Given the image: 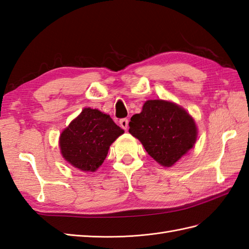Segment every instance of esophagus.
<instances>
[{
  "label": "esophagus",
  "instance_id": "34e87169",
  "mask_svg": "<svg viewBox=\"0 0 249 249\" xmlns=\"http://www.w3.org/2000/svg\"><path fill=\"white\" fill-rule=\"evenodd\" d=\"M120 126L122 127L124 130H126L127 127H128V119H121L120 120Z\"/></svg>",
  "mask_w": 249,
  "mask_h": 249
}]
</instances>
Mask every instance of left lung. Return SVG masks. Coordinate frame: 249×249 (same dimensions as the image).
<instances>
[{
    "mask_svg": "<svg viewBox=\"0 0 249 249\" xmlns=\"http://www.w3.org/2000/svg\"><path fill=\"white\" fill-rule=\"evenodd\" d=\"M129 132L159 164L170 167L194 147L197 129L193 117L181 106L148 100L142 111L131 117Z\"/></svg>",
    "mask_w": 249,
    "mask_h": 249,
    "instance_id": "8db88e82",
    "label": "left lung"
}]
</instances>
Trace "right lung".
<instances>
[{
	"mask_svg": "<svg viewBox=\"0 0 249 249\" xmlns=\"http://www.w3.org/2000/svg\"><path fill=\"white\" fill-rule=\"evenodd\" d=\"M123 133L108 114L84 108L61 133V154L73 167L93 173L104 162L109 146Z\"/></svg>",
	"mask_w": 249,
	"mask_h": 249,
	"instance_id": "add662e5",
	"label": "right lung"
}]
</instances>
